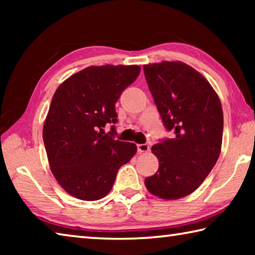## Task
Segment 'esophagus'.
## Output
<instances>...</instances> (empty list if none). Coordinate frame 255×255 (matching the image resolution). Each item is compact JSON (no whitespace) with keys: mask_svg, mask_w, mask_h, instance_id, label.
I'll list each match as a JSON object with an SVG mask.
<instances>
[{"mask_svg":"<svg viewBox=\"0 0 255 255\" xmlns=\"http://www.w3.org/2000/svg\"><path fill=\"white\" fill-rule=\"evenodd\" d=\"M148 149H149V145L148 144H138L137 145V150L139 153L148 152Z\"/></svg>","mask_w":255,"mask_h":255,"instance_id":"obj_1","label":"esophagus"}]
</instances>
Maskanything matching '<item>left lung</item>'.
Masks as SVG:
<instances>
[{"label": "left lung", "instance_id": "8db88e82", "mask_svg": "<svg viewBox=\"0 0 255 255\" xmlns=\"http://www.w3.org/2000/svg\"><path fill=\"white\" fill-rule=\"evenodd\" d=\"M144 74L164 127L174 133L152 147L158 170L145 185L162 199H180L204 182L221 154V100L209 82L184 63L144 65Z\"/></svg>", "mask_w": 255, "mask_h": 255}]
</instances>
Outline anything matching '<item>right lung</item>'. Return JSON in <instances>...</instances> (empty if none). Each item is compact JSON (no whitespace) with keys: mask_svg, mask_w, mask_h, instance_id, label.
<instances>
[{"mask_svg":"<svg viewBox=\"0 0 255 255\" xmlns=\"http://www.w3.org/2000/svg\"><path fill=\"white\" fill-rule=\"evenodd\" d=\"M137 65L90 66L63 82L51 100L42 137L51 172L66 192L81 200L107 196L118 170L137 152L115 139L116 102L139 75Z\"/></svg>","mask_w":255,"mask_h":255,"instance_id":"add662e5","label":"right lung"}]
</instances>
